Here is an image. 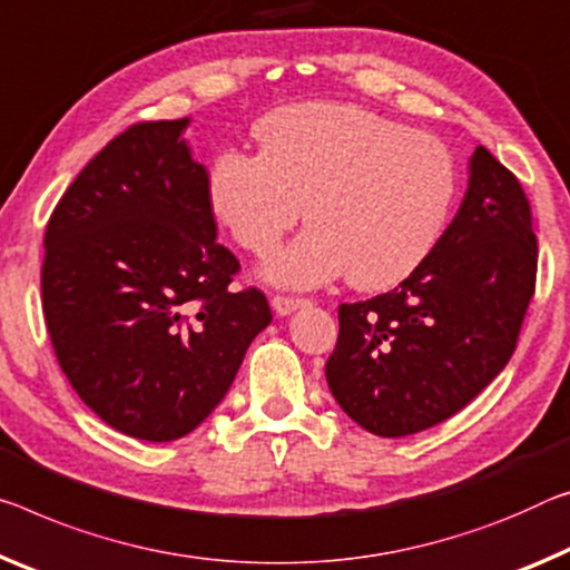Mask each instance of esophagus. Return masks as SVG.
I'll use <instances>...</instances> for the list:
<instances>
[{
  "instance_id": "34e87169",
  "label": "esophagus",
  "mask_w": 570,
  "mask_h": 570,
  "mask_svg": "<svg viewBox=\"0 0 570 570\" xmlns=\"http://www.w3.org/2000/svg\"><path fill=\"white\" fill-rule=\"evenodd\" d=\"M271 306H274L276 314H282V317H286V314H292L296 309H302V306H306V299H299V296L276 294L274 299H271Z\"/></svg>"
}]
</instances>
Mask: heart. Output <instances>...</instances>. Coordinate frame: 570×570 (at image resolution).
Listing matches in <instances>:
<instances>
[{"label": "heart", "instance_id": "obj_1", "mask_svg": "<svg viewBox=\"0 0 570 570\" xmlns=\"http://www.w3.org/2000/svg\"><path fill=\"white\" fill-rule=\"evenodd\" d=\"M261 151L223 149L207 169L210 210L253 256L278 248L271 282L317 286L350 274L387 288L431 256L456 197L444 141L355 104H299L256 126Z\"/></svg>", "mask_w": 570, "mask_h": 570}]
</instances>
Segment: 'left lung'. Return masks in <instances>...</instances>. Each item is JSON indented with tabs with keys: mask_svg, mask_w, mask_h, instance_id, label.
I'll list each match as a JSON object with an SVG mask.
<instances>
[{
	"mask_svg": "<svg viewBox=\"0 0 570 570\" xmlns=\"http://www.w3.org/2000/svg\"><path fill=\"white\" fill-rule=\"evenodd\" d=\"M538 238L518 177L484 147L462 207L393 292L342 304L327 383L375 436L426 431L472 403L512 357L535 294Z\"/></svg>",
	"mask_w": 570,
	"mask_h": 570,
	"instance_id": "1",
	"label": "left lung"
}]
</instances>
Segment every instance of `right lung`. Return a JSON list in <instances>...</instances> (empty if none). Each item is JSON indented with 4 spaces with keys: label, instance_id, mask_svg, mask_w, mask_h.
I'll return each mask as SVG.
<instances>
[{
    "label": "right lung",
    "instance_id": "add662e5",
    "mask_svg": "<svg viewBox=\"0 0 570 570\" xmlns=\"http://www.w3.org/2000/svg\"><path fill=\"white\" fill-rule=\"evenodd\" d=\"M189 119L141 121L88 161L45 230L42 312L62 373L126 436L175 441L213 413L268 327L258 288L233 292Z\"/></svg>",
    "mask_w": 570,
    "mask_h": 570
}]
</instances>
